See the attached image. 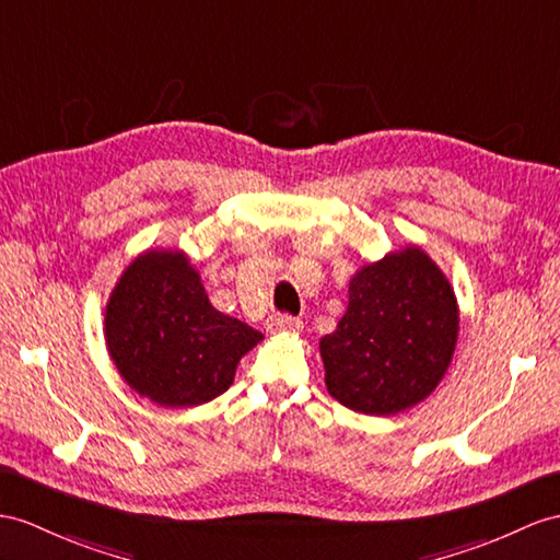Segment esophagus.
I'll return each instance as SVG.
<instances>
[{
  "mask_svg": "<svg viewBox=\"0 0 560 560\" xmlns=\"http://www.w3.org/2000/svg\"><path fill=\"white\" fill-rule=\"evenodd\" d=\"M266 327L270 335H288V332L302 330V320L294 316H288V313H276V316L268 318Z\"/></svg>",
  "mask_w": 560,
  "mask_h": 560,
  "instance_id": "esophagus-1",
  "label": "esophagus"
}]
</instances>
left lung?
Returning a JSON list of instances; mask_svg holds the SVG:
<instances>
[{"instance_id":"left-lung-1","label":"left lung","mask_w":560,"mask_h":560,"mask_svg":"<svg viewBox=\"0 0 560 560\" xmlns=\"http://www.w3.org/2000/svg\"><path fill=\"white\" fill-rule=\"evenodd\" d=\"M458 339V304L416 244L353 272L349 306L320 339L330 397L365 416H394L442 383Z\"/></svg>"}]
</instances>
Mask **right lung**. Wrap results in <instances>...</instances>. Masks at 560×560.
<instances>
[{"label":"right lung","mask_w":560,"mask_h":560,"mask_svg":"<svg viewBox=\"0 0 560 560\" xmlns=\"http://www.w3.org/2000/svg\"><path fill=\"white\" fill-rule=\"evenodd\" d=\"M108 357L140 397L166 408L215 399L264 335L215 311L183 252L149 249L122 270L104 316Z\"/></svg>","instance_id":"right-lung-1"}]
</instances>
